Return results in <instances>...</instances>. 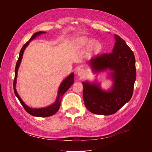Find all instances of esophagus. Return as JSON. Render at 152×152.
<instances>
[{"label": "esophagus", "instance_id": "obj_1", "mask_svg": "<svg viewBox=\"0 0 152 152\" xmlns=\"http://www.w3.org/2000/svg\"><path fill=\"white\" fill-rule=\"evenodd\" d=\"M86 74V70L84 68H80L78 70V75L80 77H84Z\"/></svg>", "mask_w": 152, "mask_h": 152}]
</instances>
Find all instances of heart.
I'll return each mask as SVG.
<instances>
[{
  "mask_svg": "<svg viewBox=\"0 0 152 152\" xmlns=\"http://www.w3.org/2000/svg\"><path fill=\"white\" fill-rule=\"evenodd\" d=\"M91 41L87 39L86 37H81L77 38L75 40V44L78 47H82L86 46V45H88L90 44ZM99 45L98 42H94L93 43V48L94 49H98Z\"/></svg>",
  "mask_w": 152,
  "mask_h": 152,
  "instance_id": "b5f03b06",
  "label": "heart"
}]
</instances>
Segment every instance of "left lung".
I'll list each match as a JSON object with an SVG mask.
<instances>
[{
  "instance_id": "left-lung-1",
  "label": "left lung",
  "mask_w": 152,
  "mask_h": 152,
  "mask_svg": "<svg viewBox=\"0 0 152 152\" xmlns=\"http://www.w3.org/2000/svg\"><path fill=\"white\" fill-rule=\"evenodd\" d=\"M116 42L112 53L96 56L90 60L94 71L109 68L114 81L113 88L103 91L99 84L83 82V99L91 113L110 115L116 113L132 98L136 78L135 57L124 40L115 35Z\"/></svg>"
}]
</instances>
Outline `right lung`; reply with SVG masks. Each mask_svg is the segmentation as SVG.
Here are the masks:
<instances>
[{"label":"right lung","instance_id":"right-lung-1","mask_svg":"<svg viewBox=\"0 0 152 152\" xmlns=\"http://www.w3.org/2000/svg\"><path fill=\"white\" fill-rule=\"evenodd\" d=\"M45 33L44 31H39V32H36L35 34H34L33 35L31 36V37L30 39L22 47L20 53V56L19 58H18L16 65V68H15V79H14V82H13V89H14V92H15V94L16 96V97L18 99H19L20 102L22 104L23 107L24 109L26 110V112H28L29 114H30L31 115L35 116V117H49L53 115L56 113L60 107V104H61V99L63 94L66 93V91L70 88V86L73 84V82H74V73H72L68 77H67L66 79L63 81L62 83L60 85V87H59V90H58V95L57 99L56 100V102L53 104L46 108H39V109H33L27 106L23 103V102L21 100L20 98V96L18 95L17 91L16 90V78H17V73H18V68H19L20 63L21 61V59L23 57V54L24 50L25 48H26L27 45H28L29 42L31 40H33L35 39L37 36H38L39 35L41 34H44Z\"/></svg>","mask_w":152,"mask_h":152}]
</instances>
